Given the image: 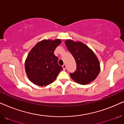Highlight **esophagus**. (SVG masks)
Listing matches in <instances>:
<instances>
[{
    "label": "esophagus",
    "mask_w": 124,
    "mask_h": 124,
    "mask_svg": "<svg viewBox=\"0 0 124 124\" xmlns=\"http://www.w3.org/2000/svg\"><path fill=\"white\" fill-rule=\"evenodd\" d=\"M62 68H63V70H65V69H66V64H64L63 65H62Z\"/></svg>",
    "instance_id": "34e87169"
}]
</instances>
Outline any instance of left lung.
I'll use <instances>...</instances> for the list:
<instances>
[{
  "mask_svg": "<svg viewBox=\"0 0 124 124\" xmlns=\"http://www.w3.org/2000/svg\"><path fill=\"white\" fill-rule=\"evenodd\" d=\"M65 43L77 64L76 70L73 73H70L71 78L81 85L88 84L94 81L101 70L99 62L94 52L81 42L68 39Z\"/></svg>",
  "mask_w": 124,
  "mask_h": 124,
  "instance_id": "obj_1",
  "label": "left lung"
}]
</instances>
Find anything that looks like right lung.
I'll list each match as a JSON object with an SVG mask.
<instances>
[{
  "instance_id": "add662e5",
  "label": "right lung",
  "mask_w": 124,
  "mask_h": 124,
  "mask_svg": "<svg viewBox=\"0 0 124 124\" xmlns=\"http://www.w3.org/2000/svg\"><path fill=\"white\" fill-rule=\"evenodd\" d=\"M61 42L58 39L41 40L29 53L25 68L28 78L33 84L46 86L56 78L62 67L59 65L54 51Z\"/></svg>"
}]
</instances>
